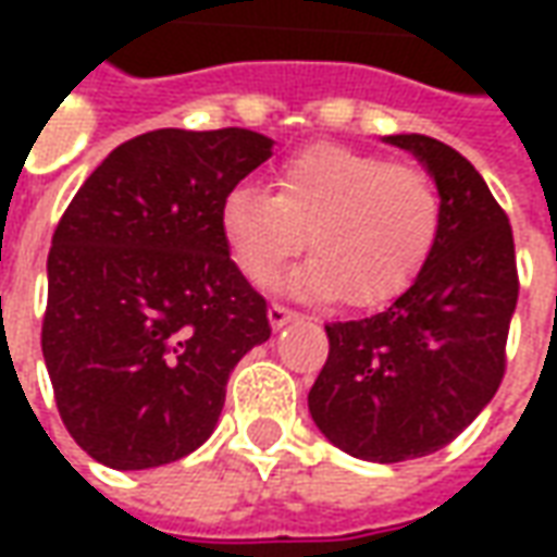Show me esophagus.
Wrapping results in <instances>:
<instances>
[{
  "label": "esophagus",
  "instance_id": "34e87169",
  "mask_svg": "<svg viewBox=\"0 0 557 557\" xmlns=\"http://www.w3.org/2000/svg\"><path fill=\"white\" fill-rule=\"evenodd\" d=\"M292 319H295V310H289V307H283V304H271L268 307V322H271V327H283Z\"/></svg>",
  "mask_w": 557,
  "mask_h": 557
}]
</instances>
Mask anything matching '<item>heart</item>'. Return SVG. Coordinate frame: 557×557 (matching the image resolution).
<instances>
[{"instance_id":"1","label":"heart","mask_w":557,"mask_h":557,"mask_svg":"<svg viewBox=\"0 0 557 557\" xmlns=\"http://www.w3.org/2000/svg\"><path fill=\"white\" fill-rule=\"evenodd\" d=\"M220 230L253 286H271L310 244L315 256L289 280L292 292L379 307L409 289L430 262L442 196L420 166L315 143L283 158L274 194L235 187L220 208Z\"/></svg>"}]
</instances>
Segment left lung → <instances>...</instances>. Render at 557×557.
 <instances>
[{"instance_id": "left-lung-1", "label": "left lung", "mask_w": 557, "mask_h": 557, "mask_svg": "<svg viewBox=\"0 0 557 557\" xmlns=\"http://www.w3.org/2000/svg\"><path fill=\"white\" fill-rule=\"evenodd\" d=\"M442 196V230L418 280L382 313L325 325L327 361L310 414L339 450L370 462L435 454L495 397L519 298L513 230L456 148L394 134Z\"/></svg>"}]
</instances>
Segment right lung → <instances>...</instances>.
<instances>
[{
	"instance_id": "1",
	"label": "right lung",
	"mask_w": 557,
	"mask_h": 557,
	"mask_svg": "<svg viewBox=\"0 0 557 557\" xmlns=\"http://www.w3.org/2000/svg\"><path fill=\"white\" fill-rule=\"evenodd\" d=\"M247 127H160L113 148L53 232L41 349L71 438L139 471L194 454L226 382L271 337L230 259L223 199L271 158Z\"/></svg>"
}]
</instances>
